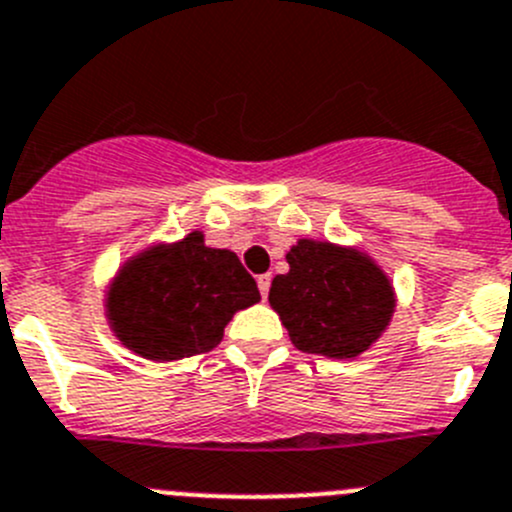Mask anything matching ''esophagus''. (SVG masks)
Listing matches in <instances>:
<instances>
[{
    "instance_id": "esophagus-1",
    "label": "esophagus",
    "mask_w": 512,
    "mask_h": 512,
    "mask_svg": "<svg viewBox=\"0 0 512 512\" xmlns=\"http://www.w3.org/2000/svg\"><path fill=\"white\" fill-rule=\"evenodd\" d=\"M270 285H272V275L267 272V275H260L257 277V287H260V295L267 297V292H270Z\"/></svg>"
}]
</instances>
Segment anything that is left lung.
Listing matches in <instances>:
<instances>
[{
  "label": "left lung",
  "mask_w": 512,
  "mask_h": 512,
  "mask_svg": "<svg viewBox=\"0 0 512 512\" xmlns=\"http://www.w3.org/2000/svg\"><path fill=\"white\" fill-rule=\"evenodd\" d=\"M290 272L277 275L270 305L280 312L297 350L355 357L390 322V280L365 255L330 242L300 240L287 252Z\"/></svg>",
  "instance_id": "8db88e82"
}]
</instances>
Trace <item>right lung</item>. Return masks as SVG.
<instances>
[{"mask_svg": "<svg viewBox=\"0 0 512 512\" xmlns=\"http://www.w3.org/2000/svg\"><path fill=\"white\" fill-rule=\"evenodd\" d=\"M260 290L235 252L205 247L192 232L170 247H152L119 272L107 312L124 345L147 360H180L220 345L237 310Z\"/></svg>", "mask_w": 512, "mask_h": 512, "instance_id": "add662e5", "label": "right lung"}]
</instances>
